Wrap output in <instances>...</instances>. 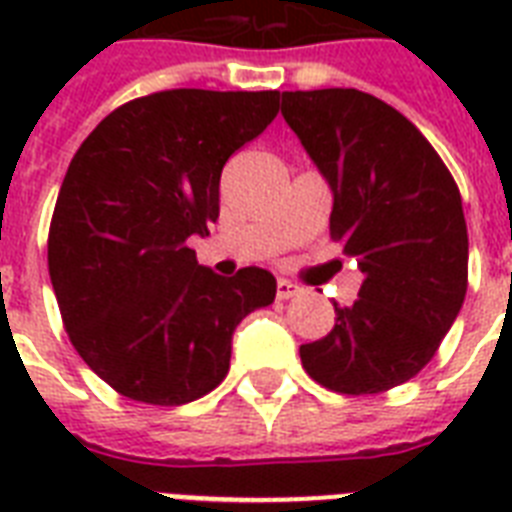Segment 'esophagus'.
<instances>
[{
  "mask_svg": "<svg viewBox=\"0 0 512 512\" xmlns=\"http://www.w3.org/2000/svg\"><path fill=\"white\" fill-rule=\"evenodd\" d=\"M297 292H300V289H297L292 281L287 279L276 281V297H279V300H289V297H295Z\"/></svg>",
  "mask_w": 512,
  "mask_h": 512,
  "instance_id": "1",
  "label": "esophagus"
}]
</instances>
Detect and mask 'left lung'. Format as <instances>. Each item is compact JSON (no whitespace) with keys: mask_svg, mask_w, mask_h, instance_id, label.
Here are the masks:
<instances>
[{"mask_svg":"<svg viewBox=\"0 0 512 512\" xmlns=\"http://www.w3.org/2000/svg\"><path fill=\"white\" fill-rule=\"evenodd\" d=\"M281 114L332 188V239L364 273L356 303H335L332 332L300 345L305 372L348 396L396 388L436 356L468 292L460 188L425 135L369 92H284Z\"/></svg>","mask_w":512,"mask_h":512,"instance_id":"8db88e82","label":"left lung"}]
</instances>
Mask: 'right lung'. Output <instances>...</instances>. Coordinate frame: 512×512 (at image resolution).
I'll use <instances>...</instances> for the list:
<instances>
[{
	"label": "right lung",
	"mask_w": 512,
	"mask_h": 512,
	"mask_svg": "<svg viewBox=\"0 0 512 512\" xmlns=\"http://www.w3.org/2000/svg\"><path fill=\"white\" fill-rule=\"evenodd\" d=\"M279 114V92L164 90L124 103L74 154L52 212L47 265L84 364L116 393L180 406L215 390L239 321L276 279H223L191 236L220 215V172Z\"/></svg>",
	"instance_id": "right-lung-1"
}]
</instances>
